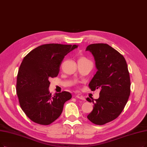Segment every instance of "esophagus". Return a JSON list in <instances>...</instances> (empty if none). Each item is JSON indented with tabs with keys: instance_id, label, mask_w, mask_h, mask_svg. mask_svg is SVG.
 <instances>
[{
	"instance_id": "34e87169",
	"label": "esophagus",
	"mask_w": 147,
	"mask_h": 147,
	"mask_svg": "<svg viewBox=\"0 0 147 147\" xmlns=\"http://www.w3.org/2000/svg\"><path fill=\"white\" fill-rule=\"evenodd\" d=\"M76 98H79L81 99V100H85V97L83 95H81V94H77V95H76Z\"/></svg>"
}]
</instances>
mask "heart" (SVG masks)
Segmentation results:
<instances>
[{
	"label": "heart",
	"mask_w": 147,
	"mask_h": 147,
	"mask_svg": "<svg viewBox=\"0 0 147 147\" xmlns=\"http://www.w3.org/2000/svg\"><path fill=\"white\" fill-rule=\"evenodd\" d=\"M79 60H88L86 58H85V57H81Z\"/></svg>",
	"instance_id": "obj_1"
}]
</instances>
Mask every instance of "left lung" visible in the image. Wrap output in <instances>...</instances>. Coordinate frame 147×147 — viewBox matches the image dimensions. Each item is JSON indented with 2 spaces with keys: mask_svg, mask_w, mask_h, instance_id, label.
Here are the masks:
<instances>
[{
  "mask_svg": "<svg viewBox=\"0 0 147 147\" xmlns=\"http://www.w3.org/2000/svg\"><path fill=\"white\" fill-rule=\"evenodd\" d=\"M86 51L93 54L98 70L89 87L92 91L100 90L98 99L86 98L94 105L87 118L93 124L104 125L124 110L130 94V74L124 57L109 45L91 44Z\"/></svg>",
  "mask_w": 147,
  "mask_h": 147,
  "instance_id": "8db88e82",
  "label": "left lung"
}]
</instances>
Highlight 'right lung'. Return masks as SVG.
<instances>
[{
    "instance_id": "add662e5",
    "label": "right lung",
    "mask_w": 147,
    "mask_h": 147,
    "mask_svg": "<svg viewBox=\"0 0 147 147\" xmlns=\"http://www.w3.org/2000/svg\"><path fill=\"white\" fill-rule=\"evenodd\" d=\"M78 46L45 44L23 58L17 77L16 92L22 110L33 122L51 124L61 115L64 104L72 98L66 91L52 96L49 80L57 77L64 56Z\"/></svg>"
}]
</instances>
